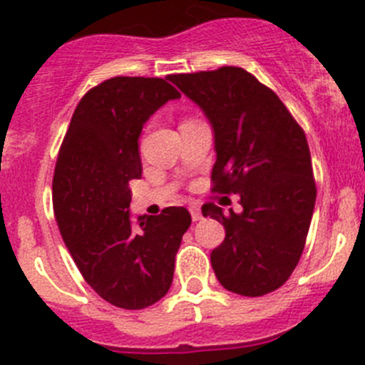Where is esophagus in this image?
Segmentation results:
<instances>
[{"mask_svg": "<svg viewBox=\"0 0 365 365\" xmlns=\"http://www.w3.org/2000/svg\"><path fill=\"white\" fill-rule=\"evenodd\" d=\"M189 210H190V215H192V220L194 222H197V220H201V208L197 205H190L189 206Z\"/></svg>", "mask_w": 365, "mask_h": 365, "instance_id": "esophagus-1", "label": "esophagus"}]
</instances>
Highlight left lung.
Masks as SVG:
<instances>
[{
    "mask_svg": "<svg viewBox=\"0 0 365 365\" xmlns=\"http://www.w3.org/2000/svg\"><path fill=\"white\" fill-rule=\"evenodd\" d=\"M169 81L213 127L212 192L238 194L244 206L227 215L215 203L201 208L226 230L210 256L217 279L237 295L275 292L300 261L314 212L316 182L304 128L270 88L240 67L173 73Z\"/></svg>",
    "mask_w": 365,
    "mask_h": 365,
    "instance_id": "left-lung-1",
    "label": "left lung"
}]
</instances>
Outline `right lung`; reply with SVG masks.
<instances>
[{
    "label": "right lung",
    "mask_w": 365,
    "mask_h": 365,
    "mask_svg": "<svg viewBox=\"0 0 365 365\" xmlns=\"http://www.w3.org/2000/svg\"><path fill=\"white\" fill-rule=\"evenodd\" d=\"M180 91L160 77H111L70 120L53 176L58 227L84 281L116 307L145 309L169 292L190 213L168 206L130 222V182L141 178L143 125Z\"/></svg>",
    "instance_id": "obj_1"
}]
</instances>
